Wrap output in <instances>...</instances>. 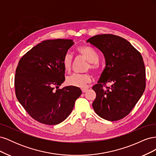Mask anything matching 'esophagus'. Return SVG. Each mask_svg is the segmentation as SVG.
<instances>
[{
  "label": "esophagus",
  "instance_id": "obj_1",
  "mask_svg": "<svg viewBox=\"0 0 156 156\" xmlns=\"http://www.w3.org/2000/svg\"><path fill=\"white\" fill-rule=\"evenodd\" d=\"M81 90H82V92L83 93H84V92H86L88 90V88H82Z\"/></svg>",
  "mask_w": 156,
  "mask_h": 156
}]
</instances>
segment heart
<instances>
[{"instance_id":"heart-1","label":"heart","mask_w":156,"mask_h":156,"mask_svg":"<svg viewBox=\"0 0 156 156\" xmlns=\"http://www.w3.org/2000/svg\"><path fill=\"white\" fill-rule=\"evenodd\" d=\"M80 55L88 61L87 70L90 69L92 71L98 70L99 68V55L98 52L91 47L88 45H80L76 49ZM73 62V55L69 52L66 53L62 59V66L66 72H69ZM91 81V77L89 73H73L66 78V83L69 85L79 88H84Z\"/></svg>"}]
</instances>
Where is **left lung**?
Instances as JSON below:
<instances>
[{
    "instance_id": "obj_1",
    "label": "left lung",
    "mask_w": 156,
    "mask_h": 156,
    "mask_svg": "<svg viewBox=\"0 0 156 156\" xmlns=\"http://www.w3.org/2000/svg\"><path fill=\"white\" fill-rule=\"evenodd\" d=\"M87 42L104 55L105 68L92 89L96 98L92 107L108 121L123 119L132 111L146 87V71L140 53L128 41L113 34H99ZM111 82V87H103Z\"/></svg>"
}]
</instances>
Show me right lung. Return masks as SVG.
Returning a JSON list of instances; mask_svg holds the SVG:
<instances>
[{
    "mask_svg": "<svg viewBox=\"0 0 156 156\" xmlns=\"http://www.w3.org/2000/svg\"><path fill=\"white\" fill-rule=\"evenodd\" d=\"M72 40H48L34 46L19 61L15 75L17 100L40 123L56 125L72 112L82 94L79 87L58 89L65 80L62 59Z\"/></svg>",
    "mask_w": 156,
    "mask_h": 156,
    "instance_id": "right-lung-1",
    "label": "right lung"
}]
</instances>
